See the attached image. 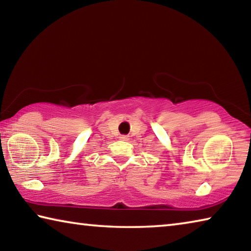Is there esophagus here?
<instances>
[{
    "mask_svg": "<svg viewBox=\"0 0 251 251\" xmlns=\"http://www.w3.org/2000/svg\"><path fill=\"white\" fill-rule=\"evenodd\" d=\"M120 138L122 139V141H128L129 136H127V135H121Z\"/></svg>",
    "mask_w": 251,
    "mask_h": 251,
    "instance_id": "34e87169",
    "label": "esophagus"
}]
</instances>
